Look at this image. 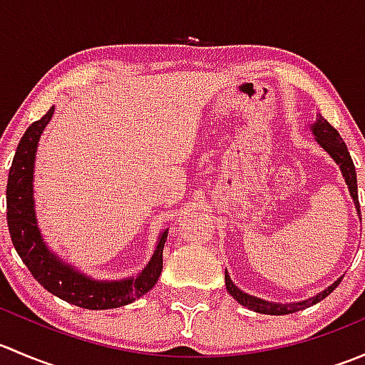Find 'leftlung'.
<instances>
[{
  "instance_id": "obj_1",
  "label": "left lung",
  "mask_w": 365,
  "mask_h": 365,
  "mask_svg": "<svg viewBox=\"0 0 365 365\" xmlns=\"http://www.w3.org/2000/svg\"><path fill=\"white\" fill-rule=\"evenodd\" d=\"M312 134L316 135V141L319 143V145L323 146V148L327 150V152L330 153V157H332L334 160L339 164L341 171H342V176H344L346 183H348V189H349V194H351L353 201H355V206H356V212H360V206H359V192H356V171H355V165H353V160H351V155H349L348 148H346L344 141H342V138L339 135V132L336 130V128L332 127V125L329 123V121L325 120V118L319 114L318 118H316V123L311 127ZM226 289L227 293H230L231 297L235 298V300L238 302V304H242L244 307L251 309V311H256L259 312V314H274V316H282V314H292V312H297V311H302V309H307L311 307V305L318 304L319 300H323L325 297H329L330 293L334 292V289L337 288V284L341 282V279H337L336 282H334L332 286H329V288L325 289V292L318 293L316 297L309 298V300H304V302H298V304H274V302H267V300H261V298H256V297H251L247 295V293H244L242 289H238L237 286L233 284V281L230 279V275H227L226 272Z\"/></svg>"
}]
</instances>
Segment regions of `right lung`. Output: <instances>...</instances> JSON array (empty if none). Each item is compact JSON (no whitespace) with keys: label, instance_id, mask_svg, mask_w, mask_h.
Listing matches in <instances>:
<instances>
[{"label":"right lung","instance_id":"add662e5","mask_svg":"<svg viewBox=\"0 0 365 365\" xmlns=\"http://www.w3.org/2000/svg\"><path fill=\"white\" fill-rule=\"evenodd\" d=\"M53 113L54 108H51L47 114L29 125L14 155L6 183V220L10 238L33 277L49 293L90 311L121 307L148 293L159 281L168 230L160 235L148 267L138 277L127 281H93L67 267L63 261L49 252L40 237L33 208V162L40 134L53 118Z\"/></svg>","mask_w":365,"mask_h":365}]
</instances>
